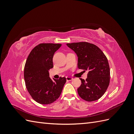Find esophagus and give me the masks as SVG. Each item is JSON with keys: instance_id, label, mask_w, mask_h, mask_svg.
Masks as SVG:
<instances>
[{"instance_id": "1", "label": "esophagus", "mask_w": 134, "mask_h": 134, "mask_svg": "<svg viewBox=\"0 0 134 134\" xmlns=\"http://www.w3.org/2000/svg\"><path fill=\"white\" fill-rule=\"evenodd\" d=\"M66 80L67 81H70V80H72V78H71V77H69V76H67L66 77Z\"/></svg>"}]
</instances>
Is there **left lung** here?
<instances>
[{"mask_svg":"<svg viewBox=\"0 0 134 134\" xmlns=\"http://www.w3.org/2000/svg\"><path fill=\"white\" fill-rule=\"evenodd\" d=\"M78 58V67L87 70V78L78 88L79 96L83 99L92 102L98 100L106 92L110 81V69L106 55L94 44L87 42L67 43Z\"/></svg>","mask_w":134,"mask_h":134,"instance_id":"obj_1","label":"left lung"}]
</instances>
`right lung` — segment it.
Instances as JSON below:
<instances>
[{
	"mask_svg": "<svg viewBox=\"0 0 134 134\" xmlns=\"http://www.w3.org/2000/svg\"><path fill=\"white\" fill-rule=\"evenodd\" d=\"M61 46L59 43H40L32 49L27 59L24 69L26 86L32 98L38 103L55 102L66 82L65 77L52 80L48 72L54 67L55 52Z\"/></svg>",
	"mask_w": 134,
	"mask_h": 134,
	"instance_id": "1",
	"label": "right lung"
}]
</instances>
